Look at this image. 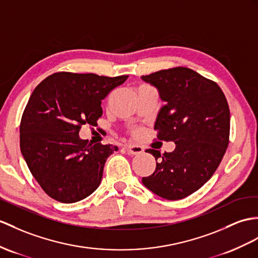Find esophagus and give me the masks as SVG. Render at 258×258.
<instances>
[{"mask_svg": "<svg viewBox=\"0 0 258 258\" xmlns=\"http://www.w3.org/2000/svg\"><path fill=\"white\" fill-rule=\"evenodd\" d=\"M124 148L129 154L133 155H138L143 152V148L140 146H136V144H127V146H124Z\"/></svg>", "mask_w": 258, "mask_h": 258, "instance_id": "esophagus-1", "label": "esophagus"}]
</instances>
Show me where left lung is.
<instances>
[{"instance_id":"8db88e82","label":"left lung","mask_w":258,"mask_h":258,"mask_svg":"<svg viewBox=\"0 0 258 258\" xmlns=\"http://www.w3.org/2000/svg\"><path fill=\"white\" fill-rule=\"evenodd\" d=\"M141 79L155 86L165 105L156 117L158 139L173 141V152L148 149L156 162L142 183L158 196L178 200L208 181L225 153L230 136V109L222 90L191 69L177 67Z\"/></svg>"}]
</instances>
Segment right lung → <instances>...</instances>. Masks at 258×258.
I'll return each instance as SVG.
<instances>
[{"instance_id":"1","label":"right lung","mask_w":258,"mask_h":258,"mask_svg":"<svg viewBox=\"0 0 258 258\" xmlns=\"http://www.w3.org/2000/svg\"><path fill=\"white\" fill-rule=\"evenodd\" d=\"M127 79L58 72L31 93L21 120V151L49 197L72 204L99 186L106 160L118 148L89 143L79 133L83 124L97 125L102 99Z\"/></svg>"}]
</instances>
